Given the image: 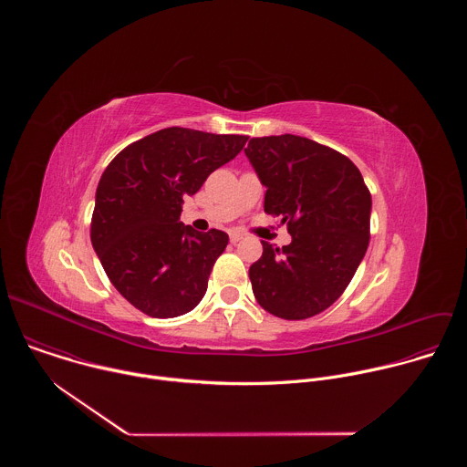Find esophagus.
Listing matches in <instances>:
<instances>
[{
  "mask_svg": "<svg viewBox=\"0 0 467 467\" xmlns=\"http://www.w3.org/2000/svg\"><path fill=\"white\" fill-rule=\"evenodd\" d=\"M229 238H231V242H233V244H238V242H240L244 236H242L240 233H234V231H233V233L229 234Z\"/></svg>",
  "mask_w": 467,
  "mask_h": 467,
  "instance_id": "1",
  "label": "esophagus"
}]
</instances>
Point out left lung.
I'll return each mask as SVG.
<instances>
[{
	"mask_svg": "<svg viewBox=\"0 0 467 467\" xmlns=\"http://www.w3.org/2000/svg\"><path fill=\"white\" fill-rule=\"evenodd\" d=\"M245 157L265 186L264 211L281 216L292 242H262L249 279L258 305L305 319L335 303L369 244L371 193L342 153L296 135L251 139Z\"/></svg>",
	"mask_w": 467,
	"mask_h": 467,
	"instance_id": "obj_1",
	"label": "left lung"
}]
</instances>
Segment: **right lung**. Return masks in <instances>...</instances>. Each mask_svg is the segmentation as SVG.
<instances>
[{
	"label": "right lung",
	"instance_id": "1",
	"mask_svg": "<svg viewBox=\"0 0 467 467\" xmlns=\"http://www.w3.org/2000/svg\"><path fill=\"white\" fill-rule=\"evenodd\" d=\"M242 135L168 127L127 146L103 171L90 238L114 288L151 317H175L203 299L229 236L179 222L182 197L245 146Z\"/></svg>",
	"mask_w": 467,
	"mask_h": 467
}]
</instances>
